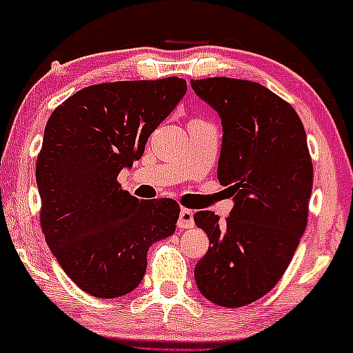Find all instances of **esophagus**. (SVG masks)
Here are the masks:
<instances>
[{
  "label": "esophagus",
  "mask_w": 353,
  "mask_h": 353,
  "mask_svg": "<svg viewBox=\"0 0 353 353\" xmlns=\"http://www.w3.org/2000/svg\"><path fill=\"white\" fill-rule=\"evenodd\" d=\"M195 226V221H194V210L190 209H181L180 210V217H178V228L181 230H190V228Z\"/></svg>",
  "instance_id": "esophagus-1"
}]
</instances>
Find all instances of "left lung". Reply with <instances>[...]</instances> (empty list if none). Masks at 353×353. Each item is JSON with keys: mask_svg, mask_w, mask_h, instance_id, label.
Here are the masks:
<instances>
[{"mask_svg": "<svg viewBox=\"0 0 353 353\" xmlns=\"http://www.w3.org/2000/svg\"><path fill=\"white\" fill-rule=\"evenodd\" d=\"M223 123L217 178L234 207L224 221L210 210L194 221L209 236L195 267L203 297L241 307L270 292L292 260L307 224L312 161L292 105L248 79H190Z\"/></svg>", "mask_w": 353, "mask_h": 353, "instance_id": "left-lung-1", "label": "left lung"}]
</instances>
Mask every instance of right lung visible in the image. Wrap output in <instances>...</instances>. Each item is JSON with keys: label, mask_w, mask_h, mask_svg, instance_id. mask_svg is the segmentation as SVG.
<instances>
[{"label": "right lung", "mask_w": 353, "mask_h": 353, "mask_svg": "<svg viewBox=\"0 0 353 353\" xmlns=\"http://www.w3.org/2000/svg\"><path fill=\"white\" fill-rule=\"evenodd\" d=\"M185 92L178 76L100 83L69 97L47 121L35 166L41 228L66 275L92 296L136 289L150 246L175 232L176 201H139L117 176L143 156Z\"/></svg>", "instance_id": "right-lung-1"}]
</instances>
